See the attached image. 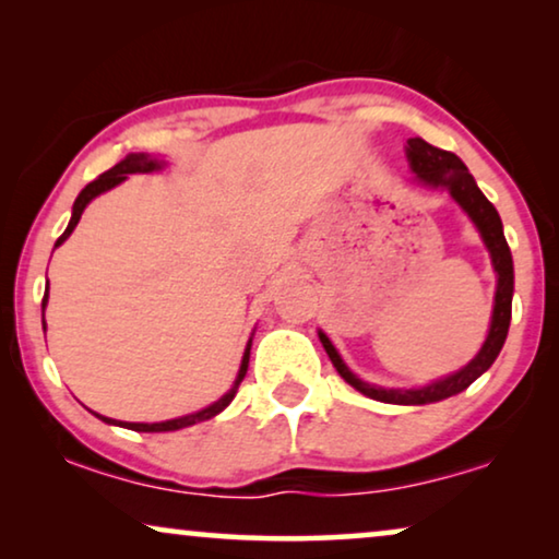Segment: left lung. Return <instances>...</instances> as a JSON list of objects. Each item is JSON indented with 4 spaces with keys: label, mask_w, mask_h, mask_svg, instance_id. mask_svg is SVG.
Returning <instances> with one entry per match:
<instances>
[{
    "label": "left lung",
    "mask_w": 559,
    "mask_h": 559,
    "mask_svg": "<svg viewBox=\"0 0 559 559\" xmlns=\"http://www.w3.org/2000/svg\"><path fill=\"white\" fill-rule=\"evenodd\" d=\"M407 157L412 170L417 173V178L427 182V186H442L450 190V195L461 203V209L473 218V224L478 226L480 236H484L488 251H491L493 270L499 274V287H496V305H493V318H491V331H488V338L484 348L478 350V356L461 369L453 377L435 381L430 386L423 389H379L361 381L354 373L348 371V366L341 361L338 350L333 348V343L328 341L325 333L320 335V343H323L325 354L331 356V361L343 379L348 381L350 386L358 389V392L371 396L377 402L386 404H427V402H440L445 396L461 394L463 389H468L473 381H476L480 373H484L488 366L496 361L499 350L507 341L509 323H511V295H514V262H511L509 243L503 239V226L499 218V211L493 209V203L480 193L476 180L468 173V167L461 163V157L453 155V152L432 147L430 142L419 140V136H412L407 140Z\"/></svg>",
    "instance_id": "left-lung-1"
}]
</instances>
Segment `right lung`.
<instances>
[{
    "label": "right lung",
    "instance_id": "add662e5",
    "mask_svg": "<svg viewBox=\"0 0 559 559\" xmlns=\"http://www.w3.org/2000/svg\"><path fill=\"white\" fill-rule=\"evenodd\" d=\"M157 167H159V163H157V159H152L150 155H127L124 159H121L119 165H114L111 170H106L104 175H98V178H96L94 182H88V186L83 188L81 193H79V198H75L71 224H68L63 236H60V239L56 241V247H60V243H63V241L68 239V236L73 234L75 224H79V221H81L83 209H86V205H88L91 201H94V198H96L98 193H104V190L119 186L121 180H127V175H132V173H152V170H157ZM45 302H48V293H45V297H43V312H45ZM43 325H45V320H43ZM249 350H251V341H249L247 350H243L241 369H239V377H236V381H234V386L228 389V392H226L224 396H221V400H218L216 404H211V407L195 412V415L178 417V419H167V423H152V425H147V423H114V419H109V417H102V415H98V417H102L104 423H114V425L127 427V430H136V432H170V430H182V427H190V425H195V423H205V419L216 417L218 412H224V409L228 407V404H231V400L236 396V389H239V384H241V379L247 377V369H249Z\"/></svg>",
    "mask_w": 559,
    "mask_h": 559
}]
</instances>
